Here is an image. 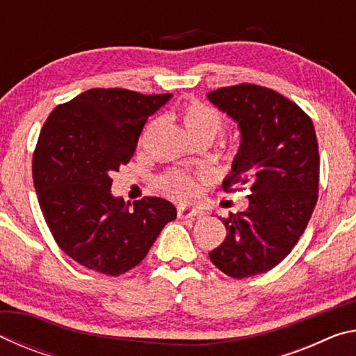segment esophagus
I'll return each instance as SVG.
<instances>
[{"instance_id":"1","label":"esophagus","mask_w":356,"mask_h":356,"mask_svg":"<svg viewBox=\"0 0 356 356\" xmlns=\"http://www.w3.org/2000/svg\"><path fill=\"white\" fill-rule=\"evenodd\" d=\"M202 210L190 207V206H179L177 207V216L179 218H195V216H201Z\"/></svg>"}]
</instances>
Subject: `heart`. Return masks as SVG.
I'll return each instance as SVG.
<instances>
[{
	"label": "heart",
	"mask_w": 356,
	"mask_h": 356,
	"mask_svg": "<svg viewBox=\"0 0 356 356\" xmlns=\"http://www.w3.org/2000/svg\"><path fill=\"white\" fill-rule=\"evenodd\" d=\"M180 119L185 125L186 131L191 136L209 134L216 135L222 127L221 114L213 106L201 104V102L193 100L185 104L180 110ZM160 188L168 196L179 201H188L195 197L197 191L196 180L185 171H171L160 180Z\"/></svg>",
	"instance_id": "b5f03b06"
}]
</instances>
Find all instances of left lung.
Returning a JSON list of instances; mask_svg holds the SVG:
<instances>
[{"instance_id": "1", "label": "left lung", "mask_w": 356, "mask_h": 356, "mask_svg": "<svg viewBox=\"0 0 356 356\" xmlns=\"http://www.w3.org/2000/svg\"><path fill=\"white\" fill-rule=\"evenodd\" d=\"M207 99L240 131L222 186L250 185L248 209L222 220L226 238L209 256L222 273L242 280L278 265L308 226L318 191L317 136L308 114L268 88L243 83Z\"/></svg>"}]
</instances>
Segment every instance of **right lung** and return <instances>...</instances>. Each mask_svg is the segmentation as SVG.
Listing matches in <instances>:
<instances>
[{
    "label": "right lung",
    "instance_id": "add662e5",
    "mask_svg": "<svg viewBox=\"0 0 356 356\" xmlns=\"http://www.w3.org/2000/svg\"><path fill=\"white\" fill-rule=\"evenodd\" d=\"M171 97L89 89L45 120L33 156L34 188L58 246L83 267L129 272L176 220V207L163 197L130 204L114 196L110 176L131 159L146 120Z\"/></svg>",
    "mask_w": 356,
    "mask_h": 356
}]
</instances>
